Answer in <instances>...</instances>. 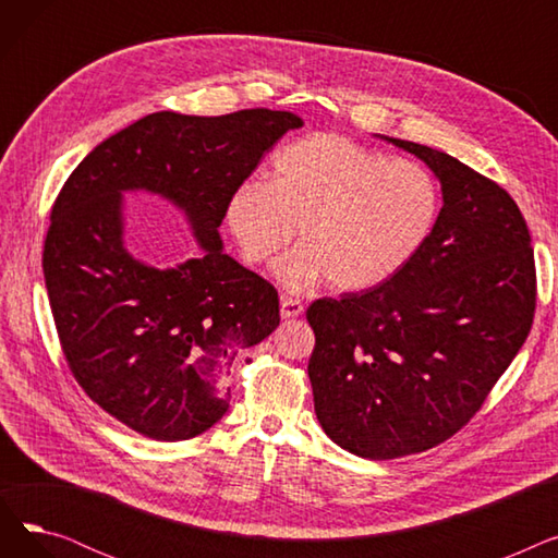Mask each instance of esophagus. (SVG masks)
Masks as SVG:
<instances>
[{"instance_id":"obj_1","label":"esophagus","mask_w":558,"mask_h":558,"mask_svg":"<svg viewBox=\"0 0 558 558\" xmlns=\"http://www.w3.org/2000/svg\"><path fill=\"white\" fill-rule=\"evenodd\" d=\"M303 314V303L299 299H291V296H280V316L282 318H296Z\"/></svg>"}]
</instances>
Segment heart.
I'll list each match as a JSON object with an SVG mask.
<instances>
[{
  "label": "heart",
  "mask_w": 558,
  "mask_h": 558,
  "mask_svg": "<svg viewBox=\"0 0 558 558\" xmlns=\"http://www.w3.org/2000/svg\"><path fill=\"white\" fill-rule=\"evenodd\" d=\"M441 192L407 158H385L337 133L291 140L274 156L271 181L246 179L226 201V226L248 264H276L284 287L328 280L339 291L389 282L432 234Z\"/></svg>",
  "instance_id": "b5f03b06"
}]
</instances>
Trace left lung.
Returning a JSON list of instances; mask_svg holds the SVG:
<instances>
[{"mask_svg":"<svg viewBox=\"0 0 558 558\" xmlns=\"http://www.w3.org/2000/svg\"><path fill=\"white\" fill-rule=\"evenodd\" d=\"M441 183L423 248L389 282L307 307L314 412L364 459L425 452L468 425L534 324L530 228L495 181L429 146L389 137Z\"/></svg>","mask_w":558,"mask_h":558,"instance_id":"8db88e82","label":"left lung"}]
</instances>
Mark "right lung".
I'll use <instances>...</instances> for the list:
<instances>
[{
	"instance_id": "add662e5",
	"label": "right lung",
	"mask_w": 558,
	"mask_h": 558,
	"mask_svg": "<svg viewBox=\"0 0 558 558\" xmlns=\"http://www.w3.org/2000/svg\"><path fill=\"white\" fill-rule=\"evenodd\" d=\"M301 126L269 108L154 112L95 146L56 196L43 271L63 355L90 400L137 434L210 429L228 412L238 350L278 328L276 287L221 251L219 226L230 192ZM133 189L185 209L206 255L165 272L135 260L121 219Z\"/></svg>"
}]
</instances>
